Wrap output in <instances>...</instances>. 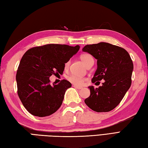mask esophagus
<instances>
[{
	"label": "esophagus",
	"mask_w": 148,
	"mask_h": 148,
	"mask_svg": "<svg viewBox=\"0 0 148 148\" xmlns=\"http://www.w3.org/2000/svg\"><path fill=\"white\" fill-rule=\"evenodd\" d=\"M73 87L75 88H76V89H78V90H82V87H79V86H73Z\"/></svg>",
	"instance_id": "34e87169"
}]
</instances>
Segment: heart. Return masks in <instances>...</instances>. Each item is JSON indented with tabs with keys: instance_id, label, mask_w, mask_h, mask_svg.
<instances>
[{
	"instance_id": "b5f03b06",
	"label": "heart",
	"mask_w": 148,
	"mask_h": 148,
	"mask_svg": "<svg viewBox=\"0 0 148 148\" xmlns=\"http://www.w3.org/2000/svg\"><path fill=\"white\" fill-rule=\"evenodd\" d=\"M80 59H81V60L86 66H88L90 64L94 62L93 58L92 57L90 54L88 53L81 55V56H80ZM69 64H70V60H69L65 63V69L68 68ZM67 80H68L69 82H71V84H73L77 86H82L84 84V82L85 81L84 78L77 76V75L74 74H71L67 77Z\"/></svg>"
}]
</instances>
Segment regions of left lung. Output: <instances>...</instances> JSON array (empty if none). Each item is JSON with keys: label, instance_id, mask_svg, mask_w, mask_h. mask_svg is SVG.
Segmentation results:
<instances>
[{"label": "left lung", "instance_id": "1", "mask_svg": "<svg viewBox=\"0 0 148 148\" xmlns=\"http://www.w3.org/2000/svg\"><path fill=\"white\" fill-rule=\"evenodd\" d=\"M82 51L97 60V69L91 82L105 80L99 88L89 86L90 96L85 99L86 104L97 112L113 110L132 84L133 64L130 55L121 47L106 42L88 44Z\"/></svg>", "mask_w": 148, "mask_h": 148}]
</instances>
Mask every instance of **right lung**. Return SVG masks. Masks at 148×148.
I'll list each match as a JSON object with an SVG mask.
<instances>
[{
    "instance_id": "add662e5",
    "label": "right lung",
    "mask_w": 148,
    "mask_h": 148,
    "mask_svg": "<svg viewBox=\"0 0 148 148\" xmlns=\"http://www.w3.org/2000/svg\"><path fill=\"white\" fill-rule=\"evenodd\" d=\"M80 46L50 44L33 47L22 56L16 75L17 94L32 115L39 117L54 113L62 104L71 84L63 79L51 85L49 77L62 74L67 61Z\"/></svg>"
}]
</instances>
